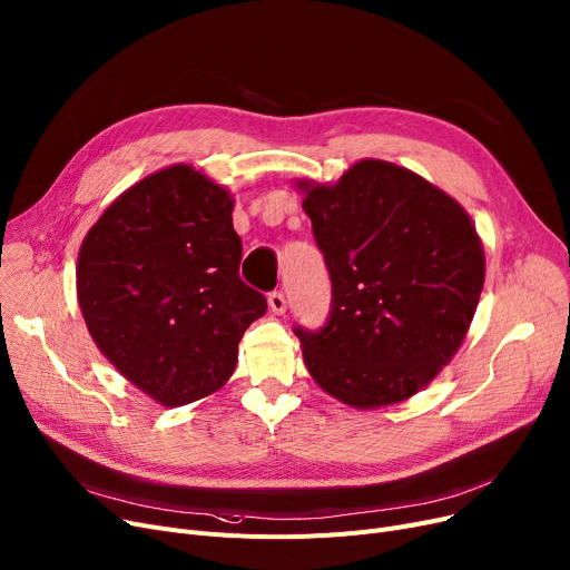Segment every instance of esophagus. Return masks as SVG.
<instances>
[{"instance_id":"obj_1","label":"esophagus","mask_w":570,"mask_h":570,"mask_svg":"<svg viewBox=\"0 0 570 570\" xmlns=\"http://www.w3.org/2000/svg\"><path fill=\"white\" fill-rule=\"evenodd\" d=\"M267 305L275 314H284L286 312V295L282 291H272L267 295Z\"/></svg>"}]
</instances>
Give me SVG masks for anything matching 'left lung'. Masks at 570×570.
<instances>
[{
    "instance_id": "left-lung-1",
    "label": "left lung",
    "mask_w": 570,
    "mask_h": 570,
    "mask_svg": "<svg viewBox=\"0 0 570 570\" xmlns=\"http://www.w3.org/2000/svg\"><path fill=\"white\" fill-rule=\"evenodd\" d=\"M298 188L333 291L324 328H293L309 375L358 410L410 399L452 361L478 309L484 249L473 220L386 160Z\"/></svg>"
}]
</instances>
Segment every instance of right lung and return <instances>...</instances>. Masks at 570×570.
<instances>
[{
	"mask_svg": "<svg viewBox=\"0 0 570 570\" xmlns=\"http://www.w3.org/2000/svg\"><path fill=\"white\" fill-rule=\"evenodd\" d=\"M233 205L193 165H171L118 195L81 244L77 295L97 350L165 407L224 386L267 309L239 279Z\"/></svg>",
	"mask_w": 570,
	"mask_h": 570,
	"instance_id": "add662e5",
	"label": "right lung"
}]
</instances>
